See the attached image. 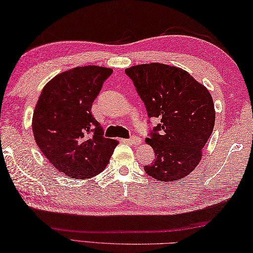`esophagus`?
I'll use <instances>...</instances> for the list:
<instances>
[{
    "label": "esophagus",
    "instance_id": "1",
    "mask_svg": "<svg viewBox=\"0 0 253 253\" xmlns=\"http://www.w3.org/2000/svg\"><path fill=\"white\" fill-rule=\"evenodd\" d=\"M126 144H130V145H140L142 143V140L138 137H132V138H128V140L125 141Z\"/></svg>",
    "mask_w": 253,
    "mask_h": 253
}]
</instances>
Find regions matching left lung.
Returning <instances> with one entry per match:
<instances>
[{
  "instance_id": "8db88e82",
  "label": "left lung",
  "mask_w": 253,
  "mask_h": 253,
  "mask_svg": "<svg viewBox=\"0 0 253 253\" xmlns=\"http://www.w3.org/2000/svg\"><path fill=\"white\" fill-rule=\"evenodd\" d=\"M146 106L148 117L159 118L146 143L155 161L144 167L158 181L174 182L193 171L213 132L214 101L209 89L177 66L148 63L126 70Z\"/></svg>"
}]
</instances>
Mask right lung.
Instances as JSON below:
<instances>
[{"mask_svg":"<svg viewBox=\"0 0 253 253\" xmlns=\"http://www.w3.org/2000/svg\"><path fill=\"white\" fill-rule=\"evenodd\" d=\"M112 70L77 66L54 76L43 87L33 115L40 151L65 176L87 180L105 170L118 141L102 136L91 106Z\"/></svg>","mask_w":253,"mask_h":253,"instance_id":"1","label":"right lung"}]
</instances>
